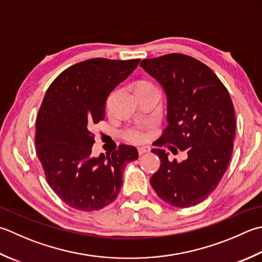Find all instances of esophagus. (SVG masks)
<instances>
[{
	"label": "esophagus",
	"instance_id": "esophagus-1",
	"mask_svg": "<svg viewBox=\"0 0 262 262\" xmlns=\"http://www.w3.org/2000/svg\"><path fill=\"white\" fill-rule=\"evenodd\" d=\"M137 151H138V155L142 156V155H144V153L150 152L151 148H150V146H140L137 148Z\"/></svg>",
	"mask_w": 262,
	"mask_h": 262
}]
</instances>
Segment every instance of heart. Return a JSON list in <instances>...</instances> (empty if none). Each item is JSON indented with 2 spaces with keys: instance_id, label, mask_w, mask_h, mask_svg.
I'll list each match as a JSON object with an SVG mask.
<instances>
[{
  "instance_id": "b5f03b06",
  "label": "heart",
  "mask_w": 262,
  "mask_h": 262,
  "mask_svg": "<svg viewBox=\"0 0 262 262\" xmlns=\"http://www.w3.org/2000/svg\"><path fill=\"white\" fill-rule=\"evenodd\" d=\"M141 86H152V85L148 84V83H141L137 87H141ZM126 137L128 138V140H130V141L140 142V141L143 140V138H144V135H143V133L138 132L136 129H130V130H128L126 133Z\"/></svg>"
}]
</instances>
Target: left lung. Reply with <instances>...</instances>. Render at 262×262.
Returning a JSON list of instances; mask_svg holds the SVG:
<instances>
[{"mask_svg":"<svg viewBox=\"0 0 262 262\" xmlns=\"http://www.w3.org/2000/svg\"><path fill=\"white\" fill-rule=\"evenodd\" d=\"M140 66L167 95L168 126L155 144H171L173 155L177 147L187 152L186 160L177 162L168 160L166 150L152 148L161 163L150 179L151 186L172 207L196 206L218 186L232 157V99L217 75L192 56L171 53L145 59Z\"/></svg>","mask_w":262,"mask_h":262,"instance_id":"1","label":"left lung"}]
</instances>
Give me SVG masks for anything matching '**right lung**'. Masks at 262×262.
I'll return each instance as SVG.
<instances>
[{"instance_id":"right-lung-1","label":"right lung","mask_w":262,"mask_h":262,"mask_svg":"<svg viewBox=\"0 0 262 262\" xmlns=\"http://www.w3.org/2000/svg\"><path fill=\"white\" fill-rule=\"evenodd\" d=\"M140 59L95 58L62 71L46 91L36 120V153L50 187L69 207L94 211L114 202L135 146L121 144L92 157L94 124L105 118L107 96L135 70Z\"/></svg>"}]
</instances>
